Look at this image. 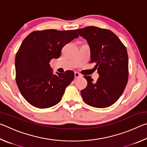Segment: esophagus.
Returning <instances> with one entry per match:
<instances>
[{"label": "esophagus", "instance_id": "esophagus-1", "mask_svg": "<svg viewBox=\"0 0 147 147\" xmlns=\"http://www.w3.org/2000/svg\"><path fill=\"white\" fill-rule=\"evenodd\" d=\"M80 77H82V75L80 74H79L78 73H77V72H76V73H74V78H75L76 79V78H80Z\"/></svg>", "mask_w": 147, "mask_h": 147}]
</instances>
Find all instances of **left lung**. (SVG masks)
Listing matches in <instances>:
<instances>
[{"mask_svg":"<svg viewBox=\"0 0 147 147\" xmlns=\"http://www.w3.org/2000/svg\"><path fill=\"white\" fill-rule=\"evenodd\" d=\"M86 39L91 51V61L96 65L99 78L94 82L84 76L88 82L81 91L83 100L94 108L112 105L123 94L128 80V57L125 46L111 30L96 26L76 29Z\"/></svg>","mask_w":147,"mask_h":147,"instance_id":"8db88e82","label":"left lung"}]
</instances>
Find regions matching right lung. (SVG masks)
Here are the masks:
<instances>
[{
  "mask_svg": "<svg viewBox=\"0 0 147 147\" xmlns=\"http://www.w3.org/2000/svg\"><path fill=\"white\" fill-rule=\"evenodd\" d=\"M75 30L54 29L35 31L20 46L16 56V83L23 97L34 107L47 108L59 102L74 78L73 71L53 74L52 59L61 56V49L74 39Z\"/></svg>",
  "mask_w": 147,
  "mask_h": 147,
  "instance_id": "add662e5",
  "label": "right lung"
}]
</instances>
